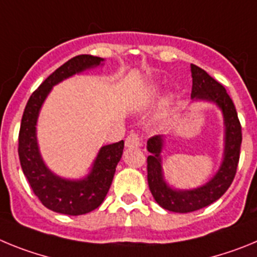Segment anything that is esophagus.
Wrapping results in <instances>:
<instances>
[{
	"mask_svg": "<svg viewBox=\"0 0 257 257\" xmlns=\"http://www.w3.org/2000/svg\"><path fill=\"white\" fill-rule=\"evenodd\" d=\"M124 144L127 148H138L142 145V139L138 134H130L124 140Z\"/></svg>",
	"mask_w": 257,
	"mask_h": 257,
	"instance_id": "1",
	"label": "esophagus"
}]
</instances>
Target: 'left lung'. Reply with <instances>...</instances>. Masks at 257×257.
Segmentation results:
<instances>
[{"label": "left lung", "mask_w": 257, "mask_h": 257, "mask_svg": "<svg viewBox=\"0 0 257 257\" xmlns=\"http://www.w3.org/2000/svg\"><path fill=\"white\" fill-rule=\"evenodd\" d=\"M192 70V97L193 100L212 103L221 110L224 118V154L219 170L205 185L194 189H175L166 183L162 170L161 153L165 147L166 136L157 135L147 143L148 156V184L152 196L165 210L172 212L187 213L201 210L220 198L228 190L237 172L239 161L242 130L237 110L230 96L221 83L213 79L207 72L190 64Z\"/></svg>", "instance_id": "left-lung-1"}]
</instances>
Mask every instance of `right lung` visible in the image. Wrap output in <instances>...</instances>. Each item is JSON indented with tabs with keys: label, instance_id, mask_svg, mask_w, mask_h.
Listing matches in <instances>:
<instances>
[{
	"label": "right lung",
	"instance_id": "1",
	"mask_svg": "<svg viewBox=\"0 0 257 257\" xmlns=\"http://www.w3.org/2000/svg\"><path fill=\"white\" fill-rule=\"evenodd\" d=\"M104 59L78 55L68 60L50 74L29 97L19 131V160L24 176L42 205L64 215H83L103 203L115 167L123 153V140L101 147L91 170L85 178L72 180L58 176L42 160L37 143V119L42 104L52 87L61 81L103 64Z\"/></svg>",
	"mask_w": 257,
	"mask_h": 257
}]
</instances>
